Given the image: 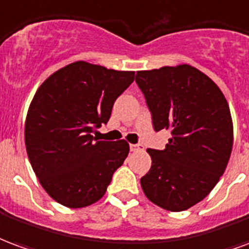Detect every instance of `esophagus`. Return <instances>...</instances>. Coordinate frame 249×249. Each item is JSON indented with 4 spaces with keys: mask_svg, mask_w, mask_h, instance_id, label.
<instances>
[{
    "mask_svg": "<svg viewBox=\"0 0 249 249\" xmlns=\"http://www.w3.org/2000/svg\"><path fill=\"white\" fill-rule=\"evenodd\" d=\"M130 150L131 151H142L143 150V146L142 144H130Z\"/></svg>",
    "mask_w": 249,
    "mask_h": 249,
    "instance_id": "obj_1",
    "label": "esophagus"
}]
</instances>
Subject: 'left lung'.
Here are the masks:
<instances>
[{
	"mask_svg": "<svg viewBox=\"0 0 249 249\" xmlns=\"http://www.w3.org/2000/svg\"><path fill=\"white\" fill-rule=\"evenodd\" d=\"M155 131L170 130L164 150L148 148L151 168L143 192L167 211L203 200L224 174L233 144L227 99L216 83L190 65L137 71Z\"/></svg>",
	"mask_w": 249,
	"mask_h": 249,
	"instance_id": "1",
	"label": "left lung"
}]
</instances>
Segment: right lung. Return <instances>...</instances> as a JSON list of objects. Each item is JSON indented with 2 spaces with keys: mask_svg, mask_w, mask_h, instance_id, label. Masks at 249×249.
Returning <instances> with one entry per match:
<instances>
[{
  "mask_svg": "<svg viewBox=\"0 0 249 249\" xmlns=\"http://www.w3.org/2000/svg\"><path fill=\"white\" fill-rule=\"evenodd\" d=\"M134 77V71L78 61L52 74L36 92L25 144L38 180L59 204L82 208L98 201L124 162L126 141H98L91 132L108 122Z\"/></svg>",
  "mask_w": 249,
  "mask_h": 249,
  "instance_id": "1",
  "label": "right lung"
}]
</instances>
